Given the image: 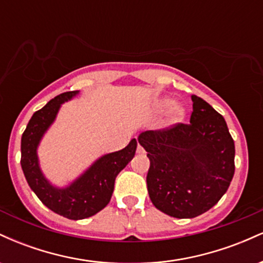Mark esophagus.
I'll return each instance as SVG.
<instances>
[{
    "mask_svg": "<svg viewBox=\"0 0 263 263\" xmlns=\"http://www.w3.org/2000/svg\"><path fill=\"white\" fill-rule=\"evenodd\" d=\"M137 153H143V147H142L141 144L137 146Z\"/></svg>",
    "mask_w": 263,
    "mask_h": 263,
    "instance_id": "esophagus-1",
    "label": "esophagus"
}]
</instances>
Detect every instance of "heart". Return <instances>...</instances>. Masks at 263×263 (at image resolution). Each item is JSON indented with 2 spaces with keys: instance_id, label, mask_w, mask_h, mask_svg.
<instances>
[{
  "instance_id": "b5f03b06",
  "label": "heart",
  "mask_w": 263,
  "mask_h": 263,
  "mask_svg": "<svg viewBox=\"0 0 263 263\" xmlns=\"http://www.w3.org/2000/svg\"><path fill=\"white\" fill-rule=\"evenodd\" d=\"M159 108L161 110H168L172 108V120L174 122H180L184 119V108L179 105H176V101L172 98H164L159 101Z\"/></svg>"
}]
</instances>
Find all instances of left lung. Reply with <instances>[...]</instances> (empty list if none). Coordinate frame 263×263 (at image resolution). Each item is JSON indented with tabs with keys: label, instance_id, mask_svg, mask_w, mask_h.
Here are the masks:
<instances>
[{
	"label": "left lung",
	"instance_id": "left-lung-1",
	"mask_svg": "<svg viewBox=\"0 0 263 263\" xmlns=\"http://www.w3.org/2000/svg\"><path fill=\"white\" fill-rule=\"evenodd\" d=\"M192 101L190 123L138 136L151 162V200L178 219L195 218L211 209L235 173V144L224 117L197 95H192Z\"/></svg>",
	"mask_w": 263,
	"mask_h": 263
}]
</instances>
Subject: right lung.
<instances>
[{"mask_svg":"<svg viewBox=\"0 0 263 263\" xmlns=\"http://www.w3.org/2000/svg\"><path fill=\"white\" fill-rule=\"evenodd\" d=\"M78 92L60 93L35 111L21 140V165L28 185L45 206L70 220L90 218L110 203L115 179L134 158L137 148V141L134 138L123 149L100 157L66 188H57L48 182L39 168L38 144L55 120L60 105Z\"/></svg>","mask_w":263,"mask_h":263,"instance_id":"1","label":"right lung"}]
</instances>
